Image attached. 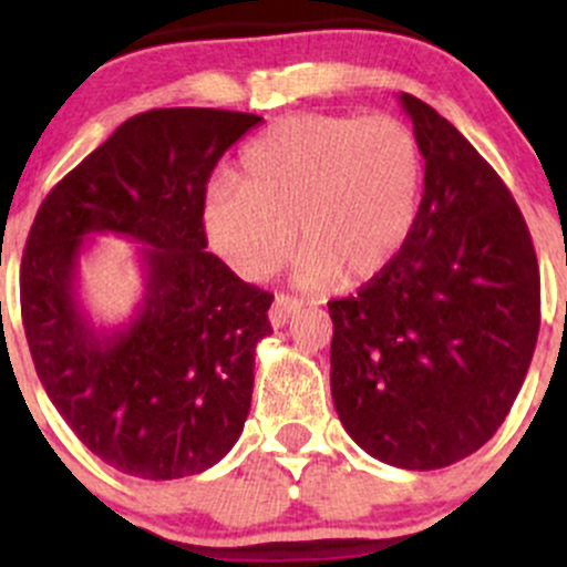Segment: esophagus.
<instances>
[{"mask_svg":"<svg viewBox=\"0 0 567 567\" xmlns=\"http://www.w3.org/2000/svg\"><path fill=\"white\" fill-rule=\"evenodd\" d=\"M301 311V301L292 296H277L275 303L269 309V322L271 328H285L290 317H296Z\"/></svg>","mask_w":567,"mask_h":567,"instance_id":"obj_1","label":"esophagus"}]
</instances>
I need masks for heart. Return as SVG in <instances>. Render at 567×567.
Listing matches in <instances>:
<instances>
[{
    "instance_id": "heart-1",
    "label": "heart",
    "mask_w": 567,
    "mask_h": 567,
    "mask_svg": "<svg viewBox=\"0 0 567 567\" xmlns=\"http://www.w3.org/2000/svg\"><path fill=\"white\" fill-rule=\"evenodd\" d=\"M421 152L394 116L290 114L245 146L239 181L202 202L207 243L239 277L277 275L292 247L306 290L365 282L392 264L419 216Z\"/></svg>"
}]
</instances>
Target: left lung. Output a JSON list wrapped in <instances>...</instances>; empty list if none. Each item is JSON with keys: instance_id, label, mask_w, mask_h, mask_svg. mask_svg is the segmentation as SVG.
<instances>
[{"instance_id": "left-lung-1", "label": "left lung", "mask_w": 567, "mask_h": 567, "mask_svg": "<svg viewBox=\"0 0 567 567\" xmlns=\"http://www.w3.org/2000/svg\"><path fill=\"white\" fill-rule=\"evenodd\" d=\"M424 157L410 237L354 296L330 301V389L362 451L429 472L485 445L536 349L542 279L517 202L445 116L400 95Z\"/></svg>"}]
</instances>
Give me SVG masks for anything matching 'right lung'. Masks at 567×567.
<instances>
[{"label": "right lung", "mask_w": 567, "mask_h": 567, "mask_svg": "<svg viewBox=\"0 0 567 567\" xmlns=\"http://www.w3.org/2000/svg\"><path fill=\"white\" fill-rule=\"evenodd\" d=\"M261 116L152 109L58 181L21 261V315L44 392L114 470L178 480L218 464L250 413L256 347L275 298L205 252L213 167ZM93 233L141 241L147 279L134 320L103 331L79 301Z\"/></svg>", "instance_id": "obj_1"}]
</instances>
